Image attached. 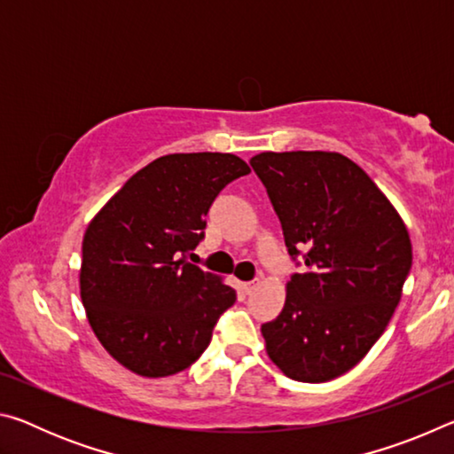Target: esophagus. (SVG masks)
<instances>
[{
  "instance_id": "obj_1",
  "label": "esophagus",
  "mask_w": 454,
  "mask_h": 454,
  "mask_svg": "<svg viewBox=\"0 0 454 454\" xmlns=\"http://www.w3.org/2000/svg\"><path fill=\"white\" fill-rule=\"evenodd\" d=\"M254 288H256V282H254V280H252V282H244V284H242V290L246 292V294H250V292L254 290Z\"/></svg>"
}]
</instances>
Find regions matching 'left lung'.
I'll return each mask as SVG.
<instances>
[{"label":"left lung","instance_id":"obj_1","mask_svg":"<svg viewBox=\"0 0 454 454\" xmlns=\"http://www.w3.org/2000/svg\"><path fill=\"white\" fill-rule=\"evenodd\" d=\"M292 258L286 302L262 325L266 352L292 380L326 382L366 356L393 318L412 266L403 218L363 168L338 152L250 160Z\"/></svg>","mask_w":454,"mask_h":454}]
</instances>
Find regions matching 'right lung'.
Segmentation results:
<instances>
[{
    "label": "right lung",
    "instance_id": "add662e5",
    "mask_svg": "<svg viewBox=\"0 0 454 454\" xmlns=\"http://www.w3.org/2000/svg\"><path fill=\"white\" fill-rule=\"evenodd\" d=\"M248 164L234 153H168L107 200L83 234L80 294L90 326L121 366L170 376L208 348L236 290L186 260L220 190Z\"/></svg>",
    "mask_w": 454,
    "mask_h": 454
}]
</instances>
